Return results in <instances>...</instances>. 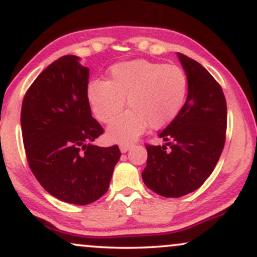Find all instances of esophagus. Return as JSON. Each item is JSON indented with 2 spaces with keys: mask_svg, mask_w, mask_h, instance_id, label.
I'll use <instances>...</instances> for the list:
<instances>
[{
  "mask_svg": "<svg viewBox=\"0 0 257 257\" xmlns=\"http://www.w3.org/2000/svg\"><path fill=\"white\" fill-rule=\"evenodd\" d=\"M132 146H133V144H131V143H120V144H119V150H120V152L125 153L126 151H129V150L132 149Z\"/></svg>",
  "mask_w": 257,
  "mask_h": 257,
  "instance_id": "esophagus-1",
  "label": "esophagus"
}]
</instances>
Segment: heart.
<instances>
[{
    "mask_svg": "<svg viewBox=\"0 0 257 257\" xmlns=\"http://www.w3.org/2000/svg\"><path fill=\"white\" fill-rule=\"evenodd\" d=\"M188 82L175 65L137 59L110 69L108 81H93L88 87L91 110L100 122L110 123L124 108L130 110L107 128L113 141H131L146 131L163 128L184 107Z\"/></svg>",
    "mask_w": 257,
    "mask_h": 257,
    "instance_id": "heart-1",
    "label": "heart"
}]
</instances>
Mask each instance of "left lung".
<instances>
[{"mask_svg": "<svg viewBox=\"0 0 257 257\" xmlns=\"http://www.w3.org/2000/svg\"><path fill=\"white\" fill-rule=\"evenodd\" d=\"M188 82L184 107L161 132L164 145H147L143 180L153 192L178 198L200 187L223 150L227 106L223 91L204 67L178 53Z\"/></svg>", "mask_w": 257, "mask_h": 257, "instance_id": "8db88e82", "label": "left lung"}]
</instances>
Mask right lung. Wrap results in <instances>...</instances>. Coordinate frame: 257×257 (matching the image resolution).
<instances>
[{
	"label": "right lung",
	"instance_id": "add662e5",
	"mask_svg": "<svg viewBox=\"0 0 257 257\" xmlns=\"http://www.w3.org/2000/svg\"><path fill=\"white\" fill-rule=\"evenodd\" d=\"M89 69L65 55L38 75L22 106L26 158L35 178L55 198L85 205L107 192L118 146L93 145L104 133L91 116Z\"/></svg>",
	"mask_w": 257,
	"mask_h": 257
}]
</instances>
